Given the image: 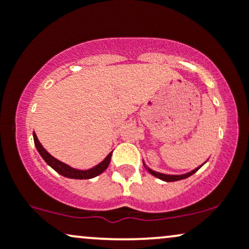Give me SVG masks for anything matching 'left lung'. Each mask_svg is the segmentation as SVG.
I'll use <instances>...</instances> for the list:
<instances>
[{"instance_id":"8db88e82","label":"left lung","mask_w":249,"mask_h":249,"mask_svg":"<svg viewBox=\"0 0 249 249\" xmlns=\"http://www.w3.org/2000/svg\"><path fill=\"white\" fill-rule=\"evenodd\" d=\"M202 165H204V164H202ZM202 165H201V166H202ZM144 166L146 167V170H147L148 172H150L151 174H152V176L157 177V178H159V179H161V180H164V181H177V180L186 179V178H188V177H190V176H192V174L196 173V171H198L199 168L201 167V166L196 167V170L191 171V172H188V173H185V174H179V176H173V174H164V173L156 172V171H153V170H151V168H148L145 164H144Z\"/></svg>"}]
</instances>
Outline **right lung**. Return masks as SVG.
I'll list each match as a JSON object with an SVG mask.
<instances>
[{
    "mask_svg": "<svg viewBox=\"0 0 249 249\" xmlns=\"http://www.w3.org/2000/svg\"><path fill=\"white\" fill-rule=\"evenodd\" d=\"M33 136H34V142H35V146L37 148V151H38V153L41 154L42 158L44 159V161L47 162L49 166L53 167L57 173H59L63 177H67V178H71V179H91V178H95V177L99 176V174L104 172V171L107 168L108 164H110L112 152L108 153L107 157L104 159V160H103L102 162H99L98 165H96L95 167L90 168V170H85V171L76 170V168L70 167L69 165H67V164H64V162L59 161L58 159L53 158V157L51 156V154L48 152V151L45 150L44 147L42 146V144L39 142L38 138H37L35 132L33 133Z\"/></svg>",
    "mask_w": 249,
    "mask_h": 249,
    "instance_id": "obj_1",
    "label": "right lung"
}]
</instances>
